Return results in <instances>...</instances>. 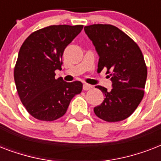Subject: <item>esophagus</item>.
I'll return each instance as SVG.
<instances>
[{
  "label": "esophagus",
  "instance_id": "34e87169",
  "mask_svg": "<svg viewBox=\"0 0 161 161\" xmlns=\"http://www.w3.org/2000/svg\"><path fill=\"white\" fill-rule=\"evenodd\" d=\"M93 88V86L90 85V84H88V83H84L83 86V90H89V89H91V88Z\"/></svg>",
  "mask_w": 161,
  "mask_h": 161
}]
</instances>
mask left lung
<instances>
[{
  "label": "left lung",
  "mask_w": 161,
  "mask_h": 161,
  "mask_svg": "<svg viewBox=\"0 0 161 161\" xmlns=\"http://www.w3.org/2000/svg\"><path fill=\"white\" fill-rule=\"evenodd\" d=\"M84 31L99 56L98 73L106 69L113 88L107 91L96 86L104 94V100L93 108L99 119L119 122L135 112L145 94L147 67L142 52L132 38L110 24H93Z\"/></svg>",
  "instance_id": "obj_1"
}]
</instances>
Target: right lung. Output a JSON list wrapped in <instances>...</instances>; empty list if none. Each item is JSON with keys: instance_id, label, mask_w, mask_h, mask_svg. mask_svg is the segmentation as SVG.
Segmentation results:
<instances>
[{"instance_id": "right-lung-1", "label": "right lung", "mask_w": 161, "mask_h": 161, "mask_svg": "<svg viewBox=\"0 0 161 161\" xmlns=\"http://www.w3.org/2000/svg\"><path fill=\"white\" fill-rule=\"evenodd\" d=\"M83 25H53L30 34L19 51L14 79L21 103L36 119L53 121L65 114L72 98L80 93V81L56 78L62 69L66 47L80 33Z\"/></svg>"}]
</instances>
